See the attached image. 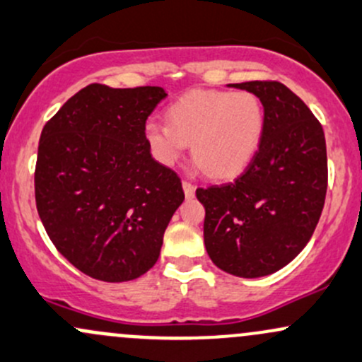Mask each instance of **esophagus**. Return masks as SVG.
<instances>
[{
    "label": "esophagus",
    "instance_id": "esophagus-1",
    "mask_svg": "<svg viewBox=\"0 0 362 362\" xmlns=\"http://www.w3.org/2000/svg\"><path fill=\"white\" fill-rule=\"evenodd\" d=\"M182 189H185L186 198H193L195 197V185L189 181H182Z\"/></svg>",
    "mask_w": 362,
    "mask_h": 362
}]
</instances>
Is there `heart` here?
Returning <instances> with one entry per match:
<instances>
[{"mask_svg":"<svg viewBox=\"0 0 362 362\" xmlns=\"http://www.w3.org/2000/svg\"><path fill=\"white\" fill-rule=\"evenodd\" d=\"M167 122L145 124L150 153L174 165L192 143L197 164L214 177H235L250 164L266 126L264 105L252 91H192L167 110Z\"/></svg>","mask_w":362,"mask_h":362,"instance_id":"obj_1","label":"heart"}]
</instances>
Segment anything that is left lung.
I'll return each instance as SVG.
<instances>
[{
  "label": "left lung",
  "mask_w": 362,
  "mask_h": 362,
  "mask_svg": "<svg viewBox=\"0 0 362 362\" xmlns=\"http://www.w3.org/2000/svg\"><path fill=\"white\" fill-rule=\"evenodd\" d=\"M255 93L266 126L250 164L233 181L197 188L204 242L219 269L259 278L302 252L317 226L328 186L326 141L309 107L278 81L233 84Z\"/></svg>",
  "instance_id": "8db88e82"
}]
</instances>
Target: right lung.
<instances>
[{
	"mask_svg": "<svg viewBox=\"0 0 362 362\" xmlns=\"http://www.w3.org/2000/svg\"><path fill=\"white\" fill-rule=\"evenodd\" d=\"M158 86L89 84L42 127L34 193L57 250L100 281L139 278L157 262L181 180L151 157L145 124Z\"/></svg>",
	"mask_w": 362,
	"mask_h": 362,
	"instance_id": "1",
	"label": "right lung"
}]
</instances>
